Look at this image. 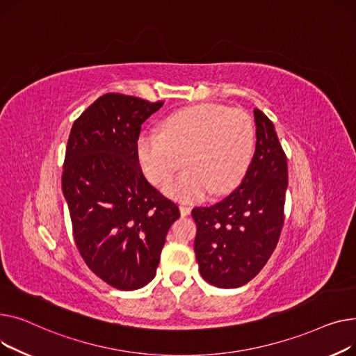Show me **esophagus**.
<instances>
[{
    "instance_id": "34e87169",
    "label": "esophagus",
    "mask_w": 356,
    "mask_h": 356,
    "mask_svg": "<svg viewBox=\"0 0 356 356\" xmlns=\"http://www.w3.org/2000/svg\"><path fill=\"white\" fill-rule=\"evenodd\" d=\"M179 211H181V216H182V217L190 216L191 207H188V205H185V204H181V205H179Z\"/></svg>"
}]
</instances>
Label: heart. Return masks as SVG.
Masks as SVG:
<instances>
[{"instance_id": "obj_1", "label": "heart", "mask_w": 356, "mask_h": 356, "mask_svg": "<svg viewBox=\"0 0 356 356\" xmlns=\"http://www.w3.org/2000/svg\"><path fill=\"white\" fill-rule=\"evenodd\" d=\"M254 143V124L247 113L204 103L170 115L161 135L142 134L136 155L145 177L155 185L168 181L185 162L188 168L165 185V193L197 201L210 191L225 195L236 190L252 162Z\"/></svg>"}]
</instances>
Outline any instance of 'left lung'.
I'll return each instance as SVG.
<instances>
[{
	"instance_id": "obj_1",
	"label": "left lung",
	"mask_w": 356,
	"mask_h": 356,
	"mask_svg": "<svg viewBox=\"0 0 356 356\" xmlns=\"http://www.w3.org/2000/svg\"><path fill=\"white\" fill-rule=\"evenodd\" d=\"M254 122L256 151L237 190L191 213L198 270L205 282L221 289L240 287L260 273L284 222L286 154L273 122L259 109Z\"/></svg>"
}]
</instances>
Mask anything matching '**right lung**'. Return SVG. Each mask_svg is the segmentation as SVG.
Wrapping results in <instances>:
<instances>
[{
	"label": "right lung",
	"mask_w": 356,
	"mask_h": 356,
	"mask_svg": "<svg viewBox=\"0 0 356 356\" xmlns=\"http://www.w3.org/2000/svg\"><path fill=\"white\" fill-rule=\"evenodd\" d=\"M162 104L106 93L74 120L67 140L61 188L74 243L93 273L119 290L155 277L166 233L179 218L136 155L142 123Z\"/></svg>",
	"instance_id": "add662e5"
}]
</instances>
